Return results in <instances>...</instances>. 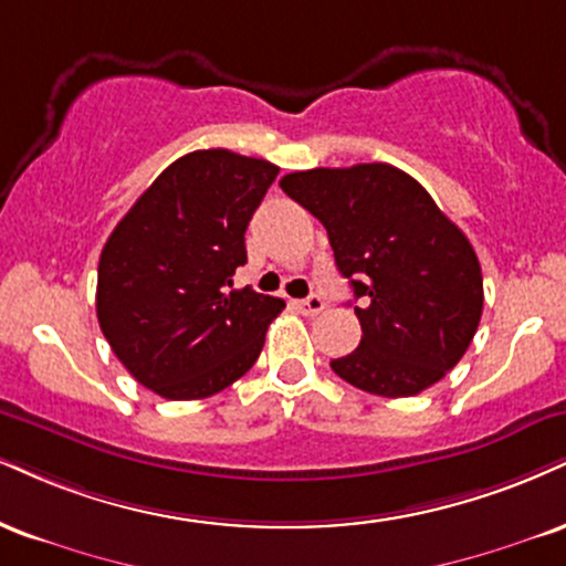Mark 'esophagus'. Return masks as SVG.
I'll return each mask as SVG.
<instances>
[{"mask_svg":"<svg viewBox=\"0 0 566 566\" xmlns=\"http://www.w3.org/2000/svg\"><path fill=\"white\" fill-rule=\"evenodd\" d=\"M295 305H297V311L305 313V316H316V313H322L326 308V303L318 295L305 297V301H297Z\"/></svg>","mask_w":566,"mask_h":566,"instance_id":"1","label":"esophagus"}]
</instances>
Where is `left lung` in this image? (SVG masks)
<instances>
[{"label":"left lung","mask_w":566,"mask_h":566,"mask_svg":"<svg viewBox=\"0 0 566 566\" xmlns=\"http://www.w3.org/2000/svg\"><path fill=\"white\" fill-rule=\"evenodd\" d=\"M279 187L324 223L350 282L360 345L332 360L345 382L408 398L464 356L482 316V271L467 234L417 179L387 166L311 168Z\"/></svg>","instance_id":"1"}]
</instances>
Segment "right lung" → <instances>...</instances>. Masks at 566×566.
<instances>
[{
  "label": "right lung",
  "instance_id": "right-lung-1",
  "mask_svg": "<svg viewBox=\"0 0 566 566\" xmlns=\"http://www.w3.org/2000/svg\"><path fill=\"white\" fill-rule=\"evenodd\" d=\"M279 168L197 149L147 187L107 237L97 269L99 329L120 364L168 400H200L242 377L284 301L231 290L244 231Z\"/></svg>",
  "mask_w": 566,
  "mask_h": 566
}]
</instances>
